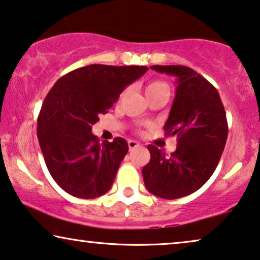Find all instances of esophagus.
<instances>
[{"label":"esophagus","mask_w":260,"mask_h":260,"mask_svg":"<svg viewBox=\"0 0 260 260\" xmlns=\"http://www.w3.org/2000/svg\"><path fill=\"white\" fill-rule=\"evenodd\" d=\"M127 145H129L130 150H133V149L140 147V143H138V142H136V141H134V140H130L129 142H127Z\"/></svg>","instance_id":"obj_1"}]
</instances>
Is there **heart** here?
<instances>
[{
	"label": "heart",
	"instance_id": "b5f03b06",
	"mask_svg": "<svg viewBox=\"0 0 260 260\" xmlns=\"http://www.w3.org/2000/svg\"><path fill=\"white\" fill-rule=\"evenodd\" d=\"M144 91H145V94H147V98H148V97H150V95L159 93V92L169 93V86L165 83V81L151 80V81H149L147 85H145Z\"/></svg>",
	"mask_w": 260,
	"mask_h": 260
}]
</instances>
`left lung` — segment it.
<instances>
[{
    "mask_svg": "<svg viewBox=\"0 0 260 260\" xmlns=\"http://www.w3.org/2000/svg\"><path fill=\"white\" fill-rule=\"evenodd\" d=\"M150 69L176 77V93L165 124L166 136H177L176 150L166 156L149 144L150 161L142 169L147 189L174 200L204 186L225 149L229 126L216 88L189 67L155 65Z\"/></svg>",
    "mask_w": 260,
    "mask_h": 260,
    "instance_id": "1",
    "label": "left lung"
}]
</instances>
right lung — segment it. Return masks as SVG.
<instances>
[{
    "instance_id": "1",
    "label": "right lung",
    "mask_w": 260,
    "mask_h": 260,
    "mask_svg": "<svg viewBox=\"0 0 260 260\" xmlns=\"http://www.w3.org/2000/svg\"><path fill=\"white\" fill-rule=\"evenodd\" d=\"M145 66L88 65L65 74L42 103L38 138L46 166L66 193L94 199L111 188L129 147L122 137L99 143L92 125Z\"/></svg>"
}]
</instances>
